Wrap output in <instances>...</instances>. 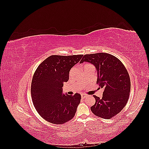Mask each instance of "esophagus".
<instances>
[{
	"label": "esophagus",
	"instance_id": "34e87169",
	"mask_svg": "<svg viewBox=\"0 0 149 149\" xmlns=\"http://www.w3.org/2000/svg\"><path fill=\"white\" fill-rule=\"evenodd\" d=\"M86 94H81V98L82 99H85L86 97Z\"/></svg>",
	"mask_w": 149,
	"mask_h": 149
}]
</instances>
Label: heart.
Here are the masks:
<instances>
[{
    "mask_svg": "<svg viewBox=\"0 0 149 149\" xmlns=\"http://www.w3.org/2000/svg\"><path fill=\"white\" fill-rule=\"evenodd\" d=\"M87 65H86L85 66H87ZM71 72H72V70H71V71H70V74L71 73Z\"/></svg>",
    "mask_w": 149,
    "mask_h": 149,
    "instance_id": "b5f03b06",
    "label": "heart"
}]
</instances>
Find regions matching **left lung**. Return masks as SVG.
I'll list each match as a JSON object with an SVG mask.
<instances>
[{
    "label": "left lung",
    "mask_w": 149,
    "mask_h": 149,
    "mask_svg": "<svg viewBox=\"0 0 149 149\" xmlns=\"http://www.w3.org/2000/svg\"><path fill=\"white\" fill-rule=\"evenodd\" d=\"M91 63L97 71V83L104 88L102 97L96 96L91 107L93 113L109 119L120 112L126 105L130 91V80L125 67L118 58L106 53L87 54L80 63Z\"/></svg>",
    "instance_id": "obj_1"
}]
</instances>
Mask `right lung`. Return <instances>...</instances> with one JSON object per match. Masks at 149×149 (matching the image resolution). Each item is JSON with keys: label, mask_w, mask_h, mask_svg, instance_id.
Listing matches in <instances>:
<instances>
[{"label": "right lung", "mask_w": 149, "mask_h": 149, "mask_svg": "<svg viewBox=\"0 0 149 149\" xmlns=\"http://www.w3.org/2000/svg\"><path fill=\"white\" fill-rule=\"evenodd\" d=\"M83 55H52L40 64L33 74L31 95L38 113L50 123L63 124L73 118L81 96L65 95L63 83L69 79L71 68Z\"/></svg>", "instance_id": "1"}]
</instances>
